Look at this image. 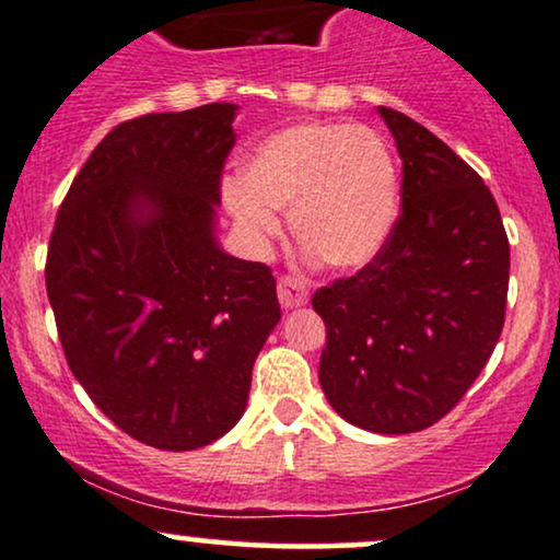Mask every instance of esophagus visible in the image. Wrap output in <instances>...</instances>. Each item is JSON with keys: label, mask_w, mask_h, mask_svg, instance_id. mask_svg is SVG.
I'll use <instances>...</instances> for the list:
<instances>
[{"label": "esophagus", "mask_w": 560, "mask_h": 560, "mask_svg": "<svg viewBox=\"0 0 560 560\" xmlns=\"http://www.w3.org/2000/svg\"><path fill=\"white\" fill-rule=\"evenodd\" d=\"M278 299L285 308H299L308 301V288L301 278H293V275H282L278 280Z\"/></svg>", "instance_id": "esophagus-1"}]
</instances>
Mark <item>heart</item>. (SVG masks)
I'll return each instance as SVG.
<instances>
[{
  "mask_svg": "<svg viewBox=\"0 0 560 560\" xmlns=\"http://www.w3.org/2000/svg\"><path fill=\"white\" fill-rule=\"evenodd\" d=\"M225 203L254 246L280 230L272 209H291L295 241L322 265L359 269L383 252L398 214V170L383 136L364 125L301 122L248 156Z\"/></svg>",
  "mask_w": 560,
  "mask_h": 560,
  "instance_id": "obj_1",
  "label": "heart"
}]
</instances>
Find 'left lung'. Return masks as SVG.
<instances>
[{
	"instance_id": "obj_1",
	"label": "left lung",
	"mask_w": 560,
	"mask_h": 560,
	"mask_svg": "<svg viewBox=\"0 0 560 560\" xmlns=\"http://www.w3.org/2000/svg\"><path fill=\"white\" fill-rule=\"evenodd\" d=\"M400 160V209L370 265L314 293L319 385L346 422L406 435L443 419L495 351L509 235L482 177L424 125L380 107Z\"/></svg>"
}]
</instances>
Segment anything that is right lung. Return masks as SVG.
I'll list each match as a JSON object with an SVG mask.
<instances>
[{"label":"right lung","mask_w":560,"mask_h":560,"mask_svg":"<svg viewBox=\"0 0 560 560\" xmlns=\"http://www.w3.org/2000/svg\"><path fill=\"white\" fill-rule=\"evenodd\" d=\"M235 104L112 128L59 207L46 293L72 374L107 417L160 451H194L246 411L280 322L272 269L214 238Z\"/></svg>","instance_id":"add662e5"}]
</instances>
